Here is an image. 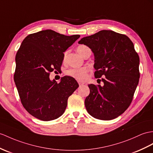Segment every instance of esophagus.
<instances>
[{
    "label": "esophagus",
    "instance_id": "34e87169",
    "mask_svg": "<svg viewBox=\"0 0 153 153\" xmlns=\"http://www.w3.org/2000/svg\"><path fill=\"white\" fill-rule=\"evenodd\" d=\"M79 84L80 87V86H82V85H84V84H85V83H84V82H79Z\"/></svg>",
    "mask_w": 153,
    "mask_h": 153
}]
</instances>
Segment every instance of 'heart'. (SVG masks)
Wrapping results in <instances>:
<instances>
[{
    "label": "heart",
    "instance_id": "heart-1",
    "mask_svg": "<svg viewBox=\"0 0 153 153\" xmlns=\"http://www.w3.org/2000/svg\"><path fill=\"white\" fill-rule=\"evenodd\" d=\"M88 49H89V48L87 46L84 45H80L77 47L76 51L81 56H82L84 53ZM88 72L89 69L87 68H74L68 70L67 71V74L79 81H84L85 80H86L88 76Z\"/></svg>",
    "mask_w": 153,
    "mask_h": 153
}]
</instances>
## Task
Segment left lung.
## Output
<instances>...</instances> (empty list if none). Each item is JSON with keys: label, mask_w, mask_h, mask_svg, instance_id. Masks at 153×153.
<instances>
[{"label": "left lung", "mask_w": 153, "mask_h": 153, "mask_svg": "<svg viewBox=\"0 0 153 153\" xmlns=\"http://www.w3.org/2000/svg\"><path fill=\"white\" fill-rule=\"evenodd\" d=\"M79 43L88 46L94 54L95 77L105 76L103 86L88 85L85 108L98 120L117 117L130 106L139 82L140 58L133 43L124 34L102 30Z\"/></svg>", "instance_id": "obj_1"}]
</instances>
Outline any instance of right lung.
Instances as JSON below:
<instances>
[{
  "instance_id": "1",
  "label": "right lung",
  "mask_w": 153,
  "mask_h": 153,
  "mask_svg": "<svg viewBox=\"0 0 153 153\" xmlns=\"http://www.w3.org/2000/svg\"><path fill=\"white\" fill-rule=\"evenodd\" d=\"M79 38L46 30L27 36L22 42L16 56L14 81L22 105L32 116L48 121L64 113L69 97L79 84L68 76L58 84L49 74L59 69L64 53Z\"/></svg>"
}]
</instances>
